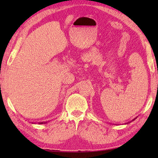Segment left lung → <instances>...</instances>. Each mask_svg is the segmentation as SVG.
<instances>
[{
  "label": "left lung",
  "mask_w": 158,
  "mask_h": 158,
  "mask_svg": "<svg viewBox=\"0 0 158 158\" xmlns=\"http://www.w3.org/2000/svg\"><path fill=\"white\" fill-rule=\"evenodd\" d=\"M134 120H135V119H134ZM134 120H133V121H134Z\"/></svg>",
  "instance_id": "8db88e82"
}]
</instances>
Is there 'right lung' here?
Masks as SVG:
<instances>
[{
  "mask_svg": "<svg viewBox=\"0 0 158 158\" xmlns=\"http://www.w3.org/2000/svg\"><path fill=\"white\" fill-rule=\"evenodd\" d=\"M47 122H40V123H38L39 124H44V123H47Z\"/></svg>",
  "mask_w": 158,
  "mask_h": 158,
  "instance_id": "1",
  "label": "right lung"
}]
</instances>
